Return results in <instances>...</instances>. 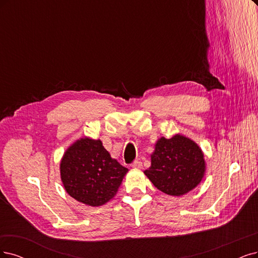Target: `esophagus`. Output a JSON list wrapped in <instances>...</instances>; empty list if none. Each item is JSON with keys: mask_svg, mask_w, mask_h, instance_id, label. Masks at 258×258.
I'll return each mask as SVG.
<instances>
[{"mask_svg": "<svg viewBox=\"0 0 258 258\" xmlns=\"http://www.w3.org/2000/svg\"><path fill=\"white\" fill-rule=\"evenodd\" d=\"M131 167L132 168H137V169H141L142 168V163L140 160H135L134 163H133L132 165H131Z\"/></svg>", "mask_w": 258, "mask_h": 258, "instance_id": "esophagus-1", "label": "esophagus"}]
</instances>
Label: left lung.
<instances>
[{
    "label": "left lung",
    "instance_id": "1",
    "mask_svg": "<svg viewBox=\"0 0 258 258\" xmlns=\"http://www.w3.org/2000/svg\"><path fill=\"white\" fill-rule=\"evenodd\" d=\"M202 150L191 139L176 134L157 140L145 174L153 185L169 196H183L196 188L204 176Z\"/></svg>",
    "mask_w": 258,
    "mask_h": 258
}]
</instances>
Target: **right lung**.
<instances>
[{"instance_id": "add662e5", "label": "right lung", "mask_w": 258, "mask_h": 258, "mask_svg": "<svg viewBox=\"0 0 258 258\" xmlns=\"http://www.w3.org/2000/svg\"><path fill=\"white\" fill-rule=\"evenodd\" d=\"M128 169L110 157L101 140H76L60 161V177L66 191L76 201L101 206L116 196Z\"/></svg>"}]
</instances>
